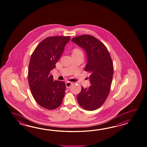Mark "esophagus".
I'll return each instance as SVG.
<instances>
[{
  "instance_id": "obj_1",
  "label": "esophagus",
  "mask_w": 147,
  "mask_h": 147,
  "mask_svg": "<svg viewBox=\"0 0 147 147\" xmlns=\"http://www.w3.org/2000/svg\"><path fill=\"white\" fill-rule=\"evenodd\" d=\"M72 83L71 82H67L66 83V86L67 88H69L71 87V86L72 85Z\"/></svg>"
}]
</instances>
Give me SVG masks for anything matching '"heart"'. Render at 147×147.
<instances>
[{
    "label": "heart",
    "instance_id": "1",
    "mask_svg": "<svg viewBox=\"0 0 147 147\" xmlns=\"http://www.w3.org/2000/svg\"><path fill=\"white\" fill-rule=\"evenodd\" d=\"M83 54V52L81 50L78 48L74 49L73 51V54L75 55V54Z\"/></svg>",
    "mask_w": 147,
    "mask_h": 147
}]
</instances>
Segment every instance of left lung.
Listing matches in <instances>:
<instances>
[{
  "mask_svg": "<svg viewBox=\"0 0 147 147\" xmlns=\"http://www.w3.org/2000/svg\"><path fill=\"white\" fill-rule=\"evenodd\" d=\"M72 41L86 52L88 60L85 71L90 73L91 85L89 88L82 87L78 101L84 109L93 111L101 107L109 94L113 74L112 60L106 46L94 36H76Z\"/></svg>",
  "mask_w": 147,
  "mask_h": 147,
  "instance_id": "left-lung-1",
  "label": "left lung"
}]
</instances>
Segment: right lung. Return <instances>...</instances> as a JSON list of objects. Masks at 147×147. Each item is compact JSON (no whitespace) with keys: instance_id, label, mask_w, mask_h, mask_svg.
<instances>
[{"instance_id":"obj_1","label":"right lung","mask_w":147,"mask_h":147,"mask_svg":"<svg viewBox=\"0 0 147 147\" xmlns=\"http://www.w3.org/2000/svg\"><path fill=\"white\" fill-rule=\"evenodd\" d=\"M69 36L48 37L37 46L30 59L28 80L35 100L42 108L54 110L62 103L65 95V82L54 81L51 71L64 51Z\"/></svg>"}]
</instances>
